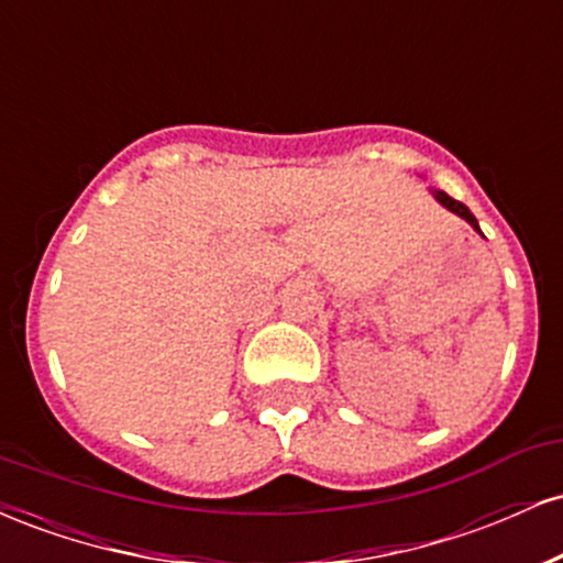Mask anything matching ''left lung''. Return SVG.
<instances>
[{
	"label": "left lung",
	"instance_id": "8db88e82",
	"mask_svg": "<svg viewBox=\"0 0 563 563\" xmlns=\"http://www.w3.org/2000/svg\"><path fill=\"white\" fill-rule=\"evenodd\" d=\"M434 198L439 200V203H442V206H444V209H450V211H452V214H457V217H463V219H466V222L471 224V228H474V230H476V232H479V235H482V230H479V222H476V217H474V214H471V211L466 209V206H463V203H461V200L450 198V196H448V192H444V190H434Z\"/></svg>",
	"mask_w": 563,
	"mask_h": 563
}]
</instances>
